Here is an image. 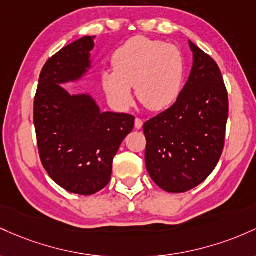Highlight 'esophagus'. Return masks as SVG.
<instances>
[{
  "instance_id": "esophagus-1",
  "label": "esophagus",
  "mask_w": 256,
  "mask_h": 256,
  "mask_svg": "<svg viewBox=\"0 0 256 256\" xmlns=\"http://www.w3.org/2000/svg\"><path fill=\"white\" fill-rule=\"evenodd\" d=\"M142 120H140V118H136V129H142Z\"/></svg>"
}]
</instances>
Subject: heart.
Segmentation results:
<instances>
[{
    "label": "heart",
    "mask_w": 256,
    "mask_h": 256,
    "mask_svg": "<svg viewBox=\"0 0 256 256\" xmlns=\"http://www.w3.org/2000/svg\"><path fill=\"white\" fill-rule=\"evenodd\" d=\"M114 71H104L102 82L108 100L120 110L133 102L130 87L151 111L170 106L179 96L185 77V59L173 44L138 36L112 56Z\"/></svg>",
    "instance_id": "heart-1"
}]
</instances>
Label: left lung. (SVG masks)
Segmentation results:
<instances>
[{
	"label": "left lung",
	"instance_id": "left-lung-1",
	"mask_svg": "<svg viewBox=\"0 0 256 256\" xmlns=\"http://www.w3.org/2000/svg\"><path fill=\"white\" fill-rule=\"evenodd\" d=\"M190 48L194 66L176 102L142 127L148 174L172 194L192 190L214 170L228 117V90L219 66L192 42Z\"/></svg>",
	"mask_w": 256,
	"mask_h": 256
}]
</instances>
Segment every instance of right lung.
<instances>
[{
  "mask_svg": "<svg viewBox=\"0 0 256 256\" xmlns=\"http://www.w3.org/2000/svg\"><path fill=\"white\" fill-rule=\"evenodd\" d=\"M94 40L82 37L47 60L34 102L43 166L59 186L83 196L96 194L110 182L114 157L136 120L128 114L100 112L90 96H70L59 86L87 72Z\"/></svg>",
  "mask_w": 256,
  "mask_h": 256,
  "instance_id": "right-lung-1",
  "label": "right lung"
}]
</instances>
